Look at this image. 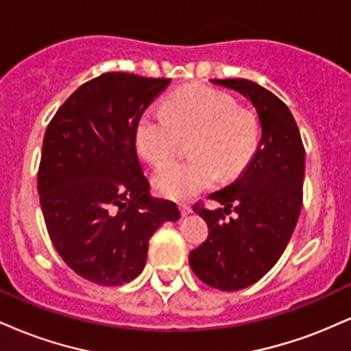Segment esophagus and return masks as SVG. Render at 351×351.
<instances>
[{
  "label": "esophagus",
  "mask_w": 351,
  "mask_h": 351,
  "mask_svg": "<svg viewBox=\"0 0 351 351\" xmlns=\"http://www.w3.org/2000/svg\"><path fill=\"white\" fill-rule=\"evenodd\" d=\"M180 213L181 216H188L191 213V206L189 204H180Z\"/></svg>",
  "instance_id": "esophagus-1"
}]
</instances>
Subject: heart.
I'll return each instance as SVG.
<instances>
[{
  "label": "heart",
  "instance_id": "1",
  "mask_svg": "<svg viewBox=\"0 0 351 351\" xmlns=\"http://www.w3.org/2000/svg\"><path fill=\"white\" fill-rule=\"evenodd\" d=\"M191 158L165 165L153 178L158 195L184 201L245 170L259 143V122L251 110L217 88L193 86L175 92L165 112L148 110L136 125V147L155 167L167 163L181 136H189Z\"/></svg>",
  "mask_w": 351,
  "mask_h": 351
}]
</instances>
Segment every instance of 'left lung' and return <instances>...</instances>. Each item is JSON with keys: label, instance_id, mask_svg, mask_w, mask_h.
<instances>
[{"label": "left lung", "instance_id": "left-lung-1", "mask_svg": "<svg viewBox=\"0 0 351 351\" xmlns=\"http://www.w3.org/2000/svg\"><path fill=\"white\" fill-rule=\"evenodd\" d=\"M213 82L251 100L263 136L243 176L209 195L224 208L193 206L209 234L189 252V265L209 287L239 291L263 279L291 241L304 199L305 148L291 110L271 90L247 79ZM231 208L237 217L228 220Z\"/></svg>", "mask_w": 351, "mask_h": 351}]
</instances>
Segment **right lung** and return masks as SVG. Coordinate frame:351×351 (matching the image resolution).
Wrapping results in <instances>:
<instances>
[{"label":"right lung","instance_id":"right-lung-1","mask_svg":"<svg viewBox=\"0 0 351 351\" xmlns=\"http://www.w3.org/2000/svg\"><path fill=\"white\" fill-rule=\"evenodd\" d=\"M170 82L106 72L82 84L46 128L38 191L47 234L94 284L135 279L153 232L180 217L175 203L150 195L135 145L138 120Z\"/></svg>","mask_w":351,"mask_h":351}]
</instances>
